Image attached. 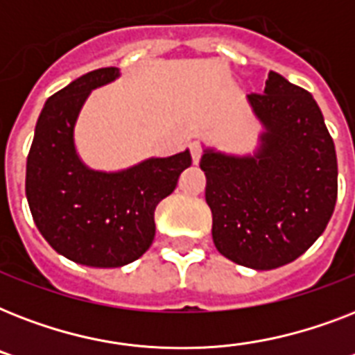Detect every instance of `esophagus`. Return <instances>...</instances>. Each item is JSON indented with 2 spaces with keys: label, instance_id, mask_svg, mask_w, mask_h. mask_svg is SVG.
Returning a JSON list of instances; mask_svg holds the SVG:
<instances>
[{
  "label": "esophagus",
  "instance_id": "34e87169",
  "mask_svg": "<svg viewBox=\"0 0 355 355\" xmlns=\"http://www.w3.org/2000/svg\"><path fill=\"white\" fill-rule=\"evenodd\" d=\"M189 149H191V158H193V164H199L200 156H202V147L199 144H191L189 145Z\"/></svg>",
  "mask_w": 355,
  "mask_h": 355
}]
</instances>
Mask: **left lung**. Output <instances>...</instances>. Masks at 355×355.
I'll return each instance as SVG.
<instances>
[{"label": "left lung", "instance_id": "obj_1", "mask_svg": "<svg viewBox=\"0 0 355 355\" xmlns=\"http://www.w3.org/2000/svg\"><path fill=\"white\" fill-rule=\"evenodd\" d=\"M247 101L263 127L254 155L206 147L216 248L256 270L291 263L324 232L337 200V156L313 96L270 71Z\"/></svg>", "mask_w": 355, "mask_h": 355}]
</instances>
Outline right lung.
I'll list each match as a JSON object with an SVG mask.
<instances>
[{
  "instance_id": "right-lung-1",
  "label": "right lung",
  "mask_w": 355,
  "mask_h": 355,
  "mask_svg": "<svg viewBox=\"0 0 355 355\" xmlns=\"http://www.w3.org/2000/svg\"><path fill=\"white\" fill-rule=\"evenodd\" d=\"M118 77V68L94 69L47 99L25 173L27 202L44 239L64 258L103 269L144 256L155 239L156 206L191 166L188 149L114 173L80 160L73 138L80 108L92 90Z\"/></svg>"
}]
</instances>
